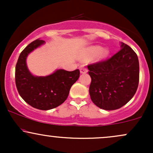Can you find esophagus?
Masks as SVG:
<instances>
[{"label": "esophagus", "mask_w": 153, "mask_h": 153, "mask_svg": "<svg viewBox=\"0 0 153 153\" xmlns=\"http://www.w3.org/2000/svg\"><path fill=\"white\" fill-rule=\"evenodd\" d=\"M79 69H80V73H86L88 72V70L85 68V66L83 65H81L79 68Z\"/></svg>", "instance_id": "1"}]
</instances>
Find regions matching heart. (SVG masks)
<instances>
[{"mask_svg": "<svg viewBox=\"0 0 153 153\" xmlns=\"http://www.w3.org/2000/svg\"><path fill=\"white\" fill-rule=\"evenodd\" d=\"M101 48L100 47H91L90 49V53L91 54H93V55H95V54H98L99 52L101 51ZM107 54V51L106 50H103L101 51V53H100V56H101V57H105Z\"/></svg>", "mask_w": 153, "mask_h": 153, "instance_id": "obj_1", "label": "heart"}]
</instances>
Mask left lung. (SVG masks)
<instances>
[{"label":"left lung","instance_id":"1","mask_svg":"<svg viewBox=\"0 0 153 153\" xmlns=\"http://www.w3.org/2000/svg\"><path fill=\"white\" fill-rule=\"evenodd\" d=\"M110 58L88 65L91 78V99L104 110H115L127 103L137 89L140 66L137 54L124 43Z\"/></svg>","mask_w":153,"mask_h":153}]
</instances>
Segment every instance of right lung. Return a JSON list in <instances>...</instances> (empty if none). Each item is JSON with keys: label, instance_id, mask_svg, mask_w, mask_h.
Wrapping results in <instances>:
<instances>
[{"label": "right lung", "instance_id": "add662e5", "mask_svg": "<svg viewBox=\"0 0 153 153\" xmlns=\"http://www.w3.org/2000/svg\"><path fill=\"white\" fill-rule=\"evenodd\" d=\"M44 43L45 41L38 39L21 52L16 65L15 81L19 95L28 104L37 109L50 110L67 99L71 86L80 76V71L57 70L45 77L31 75L26 66V57L31 51Z\"/></svg>", "mask_w": 153, "mask_h": 153}]
</instances>
